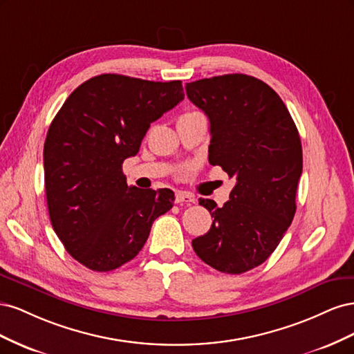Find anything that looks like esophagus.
I'll return each instance as SVG.
<instances>
[{"label": "esophagus", "instance_id": "esophagus-1", "mask_svg": "<svg viewBox=\"0 0 354 354\" xmlns=\"http://www.w3.org/2000/svg\"><path fill=\"white\" fill-rule=\"evenodd\" d=\"M195 196H192L190 194H186V192H177L176 194V202L177 203H195Z\"/></svg>", "mask_w": 354, "mask_h": 354}]
</instances>
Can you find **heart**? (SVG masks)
I'll use <instances>...</instances> for the list:
<instances>
[{
	"instance_id": "1",
	"label": "heart",
	"mask_w": 354,
	"mask_h": 354,
	"mask_svg": "<svg viewBox=\"0 0 354 354\" xmlns=\"http://www.w3.org/2000/svg\"><path fill=\"white\" fill-rule=\"evenodd\" d=\"M195 113H199V112H195V111L192 112V111H190V112H186V113H183V115H181V116H189V115H195Z\"/></svg>"
}]
</instances>
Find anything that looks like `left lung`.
<instances>
[{
    "instance_id": "1",
    "label": "left lung",
    "mask_w": 354,
    "mask_h": 354,
    "mask_svg": "<svg viewBox=\"0 0 354 354\" xmlns=\"http://www.w3.org/2000/svg\"><path fill=\"white\" fill-rule=\"evenodd\" d=\"M186 94L209 120V164L236 180L223 207L199 199L214 221L192 246L212 269L241 274L269 259L292 223L301 140L277 93L250 75L189 82Z\"/></svg>"
}]
</instances>
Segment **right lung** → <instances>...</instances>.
<instances>
[{
  "instance_id": "right-lung-1",
  "label": "right lung",
  "mask_w": 354,
  "mask_h": 354,
  "mask_svg": "<svg viewBox=\"0 0 354 354\" xmlns=\"http://www.w3.org/2000/svg\"><path fill=\"white\" fill-rule=\"evenodd\" d=\"M183 99L181 81L103 73L75 88L53 120L44 143L51 226L90 270L133 260L153 221L173 208V190L128 186L122 164L137 155L151 124Z\"/></svg>"
}]
</instances>
